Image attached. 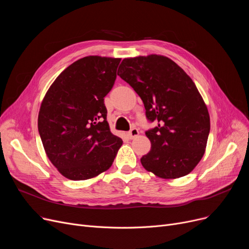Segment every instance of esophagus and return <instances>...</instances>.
<instances>
[{
  "instance_id": "34e87169",
  "label": "esophagus",
  "mask_w": 249,
  "mask_h": 249,
  "mask_svg": "<svg viewBox=\"0 0 249 249\" xmlns=\"http://www.w3.org/2000/svg\"><path fill=\"white\" fill-rule=\"evenodd\" d=\"M138 134H139L138 129L135 128V127H133V128H132L131 130H130V131L127 133V136L129 137V139H133V138H135Z\"/></svg>"
}]
</instances>
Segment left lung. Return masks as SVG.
Segmentation results:
<instances>
[{
	"instance_id": "8db88e82",
	"label": "left lung",
	"mask_w": 249,
	"mask_h": 249,
	"mask_svg": "<svg viewBox=\"0 0 249 249\" xmlns=\"http://www.w3.org/2000/svg\"><path fill=\"white\" fill-rule=\"evenodd\" d=\"M118 75L141 98L147 120L158 126L145 132L150 151L140 161L162 178L190 174L205 153L210 116L192 78L162 55L125 58Z\"/></svg>"
}]
</instances>
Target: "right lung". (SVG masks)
I'll list each match as a JSON object with an SVG mask.
<instances>
[{
	"mask_svg": "<svg viewBox=\"0 0 249 249\" xmlns=\"http://www.w3.org/2000/svg\"><path fill=\"white\" fill-rule=\"evenodd\" d=\"M120 60L90 55L74 61L42 101L39 135L49 160L65 178L84 180L107 171L122 145L110 131L104 104Z\"/></svg>",
	"mask_w": 249,
	"mask_h": 249,
	"instance_id": "obj_1",
	"label": "right lung"
}]
</instances>
